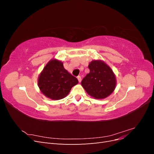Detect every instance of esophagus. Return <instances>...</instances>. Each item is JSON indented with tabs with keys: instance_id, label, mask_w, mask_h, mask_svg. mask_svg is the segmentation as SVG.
Instances as JSON below:
<instances>
[{
	"instance_id": "34e87169",
	"label": "esophagus",
	"mask_w": 154,
	"mask_h": 154,
	"mask_svg": "<svg viewBox=\"0 0 154 154\" xmlns=\"http://www.w3.org/2000/svg\"><path fill=\"white\" fill-rule=\"evenodd\" d=\"M77 79L78 80V82H81V81H82V78H81V76H78V77H77Z\"/></svg>"
}]
</instances>
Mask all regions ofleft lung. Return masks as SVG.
<instances>
[{"label": "left lung", "instance_id": "left-lung-1", "mask_svg": "<svg viewBox=\"0 0 154 154\" xmlns=\"http://www.w3.org/2000/svg\"><path fill=\"white\" fill-rule=\"evenodd\" d=\"M88 67L90 72L81 83L87 94L95 99H104L110 96L116 85V76L112 69L100 60H92Z\"/></svg>", "mask_w": 154, "mask_h": 154}]
</instances>
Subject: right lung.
Wrapping results in <instances>:
<instances>
[{
  "instance_id": "right-lung-1",
  "label": "right lung",
  "mask_w": 154,
  "mask_h": 154,
  "mask_svg": "<svg viewBox=\"0 0 154 154\" xmlns=\"http://www.w3.org/2000/svg\"><path fill=\"white\" fill-rule=\"evenodd\" d=\"M78 83L77 78L70 74L63 67V63L57 59L49 61L38 78L41 92L53 100L64 98Z\"/></svg>"
}]
</instances>
